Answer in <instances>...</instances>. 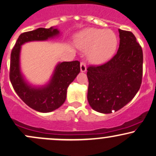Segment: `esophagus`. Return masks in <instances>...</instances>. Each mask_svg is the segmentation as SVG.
Masks as SVG:
<instances>
[{
    "label": "esophagus",
    "instance_id": "34e87169",
    "mask_svg": "<svg viewBox=\"0 0 156 156\" xmlns=\"http://www.w3.org/2000/svg\"><path fill=\"white\" fill-rule=\"evenodd\" d=\"M80 71H81L82 73H85L86 71V63L83 62H80Z\"/></svg>",
    "mask_w": 156,
    "mask_h": 156
}]
</instances>
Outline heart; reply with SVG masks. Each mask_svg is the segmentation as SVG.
Listing matches in <instances>:
<instances>
[{
    "label": "heart",
    "mask_w": 156,
    "mask_h": 156,
    "mask_svg": "<svg viewBox=\"0 0 156 156\" xmlns=\"http://www.w3.org/2000/svg\"><path fill=\"white\" fill-rule=\"evenodd\" d=\"M76 44L83 51L91 48L89 53V60L94 64H101L113 55L117 46V38L111 30L90 28L78 35Z\"/></svg>",
    "instance_id": "1"
}]
</instances>
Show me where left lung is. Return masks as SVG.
Instances as JSON below:
<instances>
[{
  "label": "left lung",
  "instance_id": "obj_1",
  "mask_svg": "<svg viewBox=\"0 0 156 156\" xmlns=\"http://www.w3.org/2000/svg\"><path fill=\"white\" fill-rule=\"evenodd\" d=\"M119 48L106 63L87 68V99L102 113H111L128 104L140 89L143 54L132 32L119 30Z\"/></svg>",
  "mask_w": 156,
  "mask_h": 156
}]
</instances>
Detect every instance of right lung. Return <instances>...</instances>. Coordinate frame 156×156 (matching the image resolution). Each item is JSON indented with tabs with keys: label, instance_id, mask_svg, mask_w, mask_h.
Listing matches in <instances>:
<instances>
[{
	"label": "right lung",
	"instance_id": "right-lung-1",
	"mask_svg": "<svg viewBox=\"0 0 156 156\" xmlns=\"http://www.w3.org/2000/svg\"><path fill=\"white\" fill-rule=\"evenodd\" d=\"M59 34L57 28H37L22 33L11 54L10 77L14 91L23 102L33 110L49 112L59 108L65 102L67 89L80 73L78 61L63 62L56 66L49 82L44 86H31L24 80L20 70V51L22 45L30 41H46Z\"/></svg>",
	"mask_w": 156,
	"mask_h": 156
}]
</instances>
